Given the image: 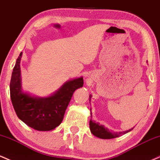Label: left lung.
Instances as JSON below:
<instances>
[{
	"label": "left lung",
	"instance_id": "left-lung-1",
	"mask_svg": "<svg viewBox=\"0 0 160 160\" xmlns=\"http://www.w3.org/2000/svg\"><path fill=\"white\" fill-rule=\"evenodd\" d=\"M91 98V95H90ZM90 100V99H89ZM91 111V109H90ZM92 118V117H91ZM89 128H90L91 132L92 133V135H94L95 136L100 138L102 139H111V138H114L119 137L120 135H124V134L128 132L132 129H128L127 131L125 132H111L109 129L107 128L104 127L102 125H99L98 122H95V121L90 120L89 121Z\"/></svg>",
	"mask_w": 160,
	"mask_h": 160
}]
</instances>
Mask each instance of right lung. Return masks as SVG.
<instances>
[{"mask_svg": "<svg viewBox=\"0 0 160 160\" xmlns=\"http://www.w3.org/2000/svg\"><path fill=\"white\" fill-rule=\"evenodd\" d=\"M19 54L13 68L10 83V98L16 115L25 124L38 131H50L59 126L74 91L83 86L80 78L66 82L54 95L34 98L21 89Z\"/></svg>", "mask_w": 160, "mask_h": 160, "instance_id": "obj_1", "label": "right lung"}]
</instances>
